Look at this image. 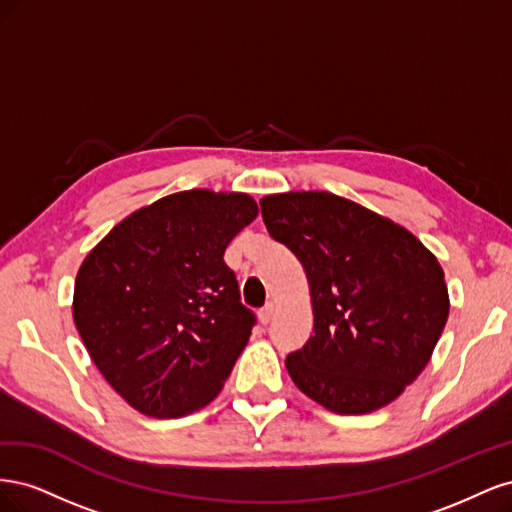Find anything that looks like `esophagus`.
<instances>
[{"instance_id": "obj_1", "label": "esophagus", "mask_w": 512, "mask_h": 512, "mask_svg": "<svg viewBox=\"0 0 512 512\" xmlns=\"http://www.w3.org/2000/svg\"><path fill=\"white\" fill-rule=\"evenodd\" d=\"M273 314H275V305H273V303H269V305L262 307L260 312H258V320H260V324H265V327H267V324L273 320Z\"/></svg>"}]
</instances>
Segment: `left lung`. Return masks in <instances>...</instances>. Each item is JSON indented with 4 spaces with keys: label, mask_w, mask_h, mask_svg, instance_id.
<instances>
[{
    "label": "left lung",
    "mask_w": 512,
    "mask_h": 512,
    "mask_svg": "<svg viewBox=\"0 0 512 512\" xmlns=\"http://www.w3.org/2000/svg\"><path fill=\"white\" fill-rule=\"evenodd\" d=\"M269 235L307 275L314 335L286 369L335 414L389 406L425 369L448 318L438 258L410 230L331 192L260 200Z\"/></svg>",
    "instance_id": "left-lung-1"
}]
</instances>
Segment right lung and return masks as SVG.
Segmentation results:
<instances>
[{
    "label": "right lung",
    "instance_id": "obj_1",
    "mask_svg": "<svg viewBox=\"0 0 512 512\" xmlns=\"http://www.w3.org/2000/svg\"><path fill=\"white\" fill-rule=\"evenodd\" d=\"M256 215L241 192H177L130 213L83 260L74 324L134 410L179 418L222 391L256 322L224 252Z\"/></svg>",
    "mask_w": 512,
    "mask_h": 512
}]
</instances>
